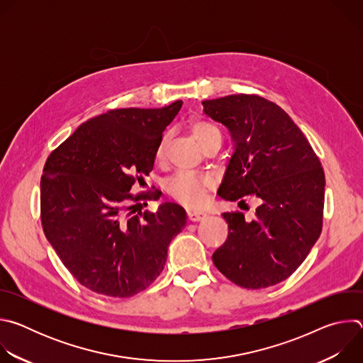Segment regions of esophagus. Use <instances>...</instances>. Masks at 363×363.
<instances>
[{"label": "esophagus", "mask_w": 363, "mask_h": 363, "mask_svg": "<svg viewBox=\"0 0 363 363\" xmlns=\"http://www.w3.org/2000/svg\"><path fill=\"white\" fill-rule=\"evenodd\" d=\"M206 217L205 213H202V211H189L188 213V220L189 221H192V223H198V221H203Z\"/></svg>", "instance_id": "1"}]
</instances>
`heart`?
Instances as JSON below:
<instances>
[{"mask_svg": "<svg viewBox=\"0 0 363 363\" xmlns=\"http://www.w3.org/2000/svg\"><path fill=\"white\" fill-rule=\"evenodd\" d=\"M189 129L199 145L206 149L211 145H221V132L210 121L194 118L189 121ZM171 133L165 132L155 149V160L157 162H164L169 146ZM216 182L210 175H198L188 172H178L165 185L168 195L178 203L186 208H198L208 199V194L213 191Z\"/></svg>", "mask_w": 363, "mask_h": 363, "instance_id": "obj_1", "label": "heart"}]
</instances>
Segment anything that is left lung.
<instances>
[{
  "label": "left lung",
  "instance_id": "8db88e82",
  "mask_svg": "<svg viewBox=\"0 0 363 363\" xmlns=\"http://www.w3.org/2000/svg\"><path fill=\"white\" fill-rule=\"evenodd\" d=\"M203 112L228 128L235 143L218 195L260 201L248 221L224 213L227 241L216 267L245 289H264L290 277L318 241L323 225L325 172L308 140L276 103L257 94L203 100Z\"/></svg>",
  "mask_w": 363,
  "mask_h": 363
}]
</instances>
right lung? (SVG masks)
<instances>
[{
  "label": "right lung",
  "instance_id": "right-lung-1",
  "mask_svg": "<svg viewBox=\"0 0 363 363\" xmlns=\"http://www.w3.org/2000/svg\"><path fill=\"white\" fill-rule=\"evenodd\" d=\"M182 108L112 109L82 123L48 155L40 189L43 231L86 289L130 297L157 279L168 245L186 224L182 206L136 211L155 189L130 192L153 169L155 149Z\"/></svg>",
  "mask_w": 363,
  "mask_h": 363
}]
</instances>
